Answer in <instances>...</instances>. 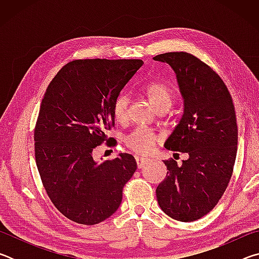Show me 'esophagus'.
<instances>
[{"label": "esophagus", "instance_id": "34e87169", "mask_svg": "<svg viewBox=\"0 0 259 259\" xmlns=\"http://www.w3.org/2000/svg\"><path fill=\"white\" fill-rule=\"evenodd\" d=\"M135 159H136V162H137V166L139 169L143 168V166L148 162L147 159H145V157H142V156H136Z\"/></svg>", "mask_w": 259, "mask_h": 259}]
</instances>
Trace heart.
<instances>
[{"label": "heart", "instance_id": "obj_1", "mask_svg": "<svg viewBox=\"0 0 259 259\" xmlns=\"http://www.w3.org/2000/svg\"><path fill=\"white\" fill-rule=\"evenodd\" d=\"M144 95L146 96L148 102L157 112H165L172 103V91L164 83L154 81L144 87ZM129 96L125 93H121L116 96L112 105V115L114 120L119 123L125 122L128 117ZM157 142V136L151 130L144 128H136L130 131L123 137L124 145L131 151L139 154H146Z\"/></svg>", "mask_w": 259, "mask_h": 259}]
</instances>
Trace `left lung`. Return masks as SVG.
Listing matches in <instances>:
<instances>
[{
	"label": "left lung",
	"mask_w": 259,
	"mask_h": 259,
	"mask_svg": "<svg viewBox=\"0 0 259 259\" xmlns=\"http://www.w3.org/2000/svg\"><path fill=\"white\" fill-rule=\"evenodd\" d=\"M154 60L176 73L184 114L164 143L166 150L187 153L178 165L163 161L166 177L156 188L160 208L179 222H194L211 211L233 174L238 151L235 108L224 81L187 52H165Z\"/></svg>",
	"instance_id": "left-lung-1"
}]
</instances>
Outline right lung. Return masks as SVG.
Returning <instances> with one entry per match:
<instances>
[{
    "mask_svg": "<svg viewBox=\"0 0 259 259\" xmlns=\"http://www.w3.org/2000/svg\"><path fill=\"white\" fill-rule=\"evenodd\" d=\"M140 59L69 61L48 85L35 124V161L51 202L71 221L95 225L116 211L137 163L128 153L98 164L95 147L114 126V99Z\"/></svg>",
    "mask_w": 259,
    "mask_h": 259,
    "instance_id": "obj_1",
    "label": "right lung"
}]
</instances>
